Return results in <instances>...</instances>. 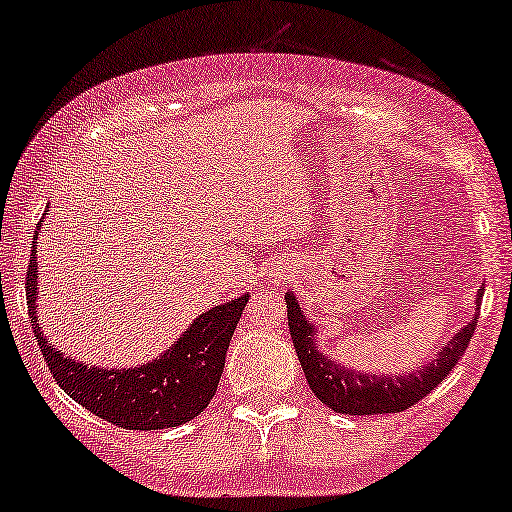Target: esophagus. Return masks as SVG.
<instances>
[{"label": "esophagus", "instance_id": "34e87169", "mask_svg": "<svg viewBox=\"0 0 512 512\" xmlns=\"http://www.w3.org/2000/svg\"><path fill=\"white\" fill-rule=\"evenodd\" d=\"M289 277H291V275H289V272H286V270L279 272V275H275V284H277V286H284V282H289Z\"/></svg>", "mask_w": 512, "mask_h": 512}]
</instances>
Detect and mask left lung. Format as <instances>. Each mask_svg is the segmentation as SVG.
Segmentation results:
<instances>
[{
	"instance_id": "1",
	"label": "left lung",
	"mask_w": 512,
	"mask_h": 512,
	"mask_svg": "<svg viewBox=\"0 0 512 512\" xmlns=\"http://www.w3.org/2000/svg\"><path fill=\"white\" fill-rule=\"evenodd\" d=\"M482 298V289H480ZM478 298V303H480ZM286 300V317H289V331L293 347H296L298 361L303 366L305 380L310 384L312 394L319 398L326 408L342 415H384V412H403L410 405L422 401L431 394L440 382L450 375L464 356L468 342L478 326V312L473 319L454 333V338L440 349L433 361L419 370H408V375H363L359 370L340 366L331 356L317 347V328L305 319L298 300L289 291ZM478 310V307H475Z\"/></svg>"
}]
</instances>
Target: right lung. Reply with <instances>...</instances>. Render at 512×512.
<instances>
[{
    "instance_id": "obj_1",
    "label": "right lung",
    "mask_w": 512,
    "mask_h": 512,
    "mask_svg": "<svg viewBox=\"0 0 512 512\" xmlns=\"http://www.w3.org/2000/svg\"><path fill=\"white\" fill-rule=\"evenodd\" d=\"M37 272V242H34L30 268L25 275L27 310L46 366L69 398L102 417L104 422L130 431L170 429L191 422L207 408L219 387L230 338L249 303V293L202 312L158 359L139 368L116 370L88 366L51 347L37 321Z\"/></svg>"
}]
</instances>
